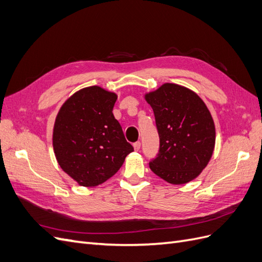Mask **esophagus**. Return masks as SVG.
Returning a JSON list of instances; mask_svg holds the SVG:
<instances>
[{
  "mask_svg": "<svg viewBox=\"0 0 262 262\" xmlns=\"http://www.w3.org/2000/svg\"><path fill=\"white\" fill-rule=\"evenodd\" d=\"M133 147H134V149H136V150H139L141 148V142L140 141L136 142V143L133 144Z\"/></svg>",
  "mask_w": 262,
  "mask_h": 262,
  "instance_id": "esophagus-1",
  "label": "esophagus"
}]
</instances>
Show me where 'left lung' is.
<instances>
[{
  "label": "left lung",
  "instance_id": "1",
  "mask_svg": "<svg viewBox=\"0 0 262 262\" xmlns=\"http://www.w3.org/2000/svg\"><path fill=\"white\" fill-rule=\"evenodd\" d=\"M145 99L160 137L149 168L169 184H187L200 175L213 154L215 126L209 109L194 92L171 83L146 94Z\"/></svg>",
  "mask_w": 262,
  "mask_h": 262
}]
</instances>
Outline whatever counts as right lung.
Listing matches in <instances>:
<instances>
[{"label":"right lung","mask_w":262,"mask_h":262,"mask_svg":"<svg viewBox=\"0 0 262 262\" xmlns=\"http://www.w3.org/2000/svg\"><path fill=\"white\" fill-rule=\"evenodd\" d=\"M115 93L99 86L72 95L55 118L53 149L60 167L78 185L96 187L120 169L133 152L114 117Z\"/></svg>","instance_id":"right-lung-1"}]
</instances>
